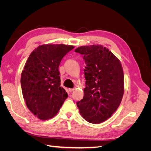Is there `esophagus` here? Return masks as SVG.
<instances>
[{"mask_svg":"<svg viewBox=\"0 0 151 151\" xmlns=\"http://www.w3.org/2000/svg\"><path fill=\"white\" fill-rule=\"evenodd\" d=\"M74 89H72V88H70V89H68V91H69V92H70V93H72V92H73V91H74Z\"/></svg>","mask_w":151,"mask_h":151,"instance_id":"1","label":"esophagus"}]
</instances>
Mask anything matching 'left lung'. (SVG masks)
<instances>
[{"label": "left lung", "mask_w": 151, "mask_h": 151, "mask_svg": "<svg viewBox=\"0 0 151 151\" xmlns=\"http://www.w3.org/2000/svg\"><path fill=\"white\" fill-rule=\"evenodd\" d=\"M86 67L84 97L77 103L81 116L97 124L111 117L120 106L124 93V76L120 61L102 45L82 46Z\"/></svg>", "instance_id": "left-lung-1"}]
</instances>
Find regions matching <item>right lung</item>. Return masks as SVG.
<instances>
[{
    "instance_id": "obj_1",
    "label": "right lung",
    "mask_w": 151,
    "mask_h": 151,
    "mask_svg": "<svg viewBox=\"0 0 151 151\" xmlns=\"http://www.w3.org/2000/svg\"><path fill=\"white\" fill-rule=\"evenodd\" d=\"M74 48L63 44H46L35 48L21 73L22 96L27 107L41 120L55 116L68 97L60 86L58 67L63 57Z\"/></svg>"
}]
</instances>
